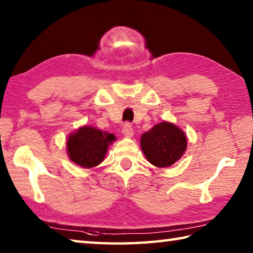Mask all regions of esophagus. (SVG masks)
<instances>
[{
    "mask_svg": "<svg viewBox=\"0 0 253 253\" xmlns=\"http://www.w3.org/2000/svg\"><path fill=\"white\" fill-rule=\"evenodd\" d=\"M122 133L126 136H127V138H132V136H133L134 132H133V129H132V126H130L129 123L124 124L123 127H122Z\"/></svg>",
    "mask_w": 253,
    "mask_h": 253,
    "instance_id": "1",
    "label": "esophagus"
}]
</instances>
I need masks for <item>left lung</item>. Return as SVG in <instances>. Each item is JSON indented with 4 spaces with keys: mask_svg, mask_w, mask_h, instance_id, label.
<instances>
[{
    "mask_svg": "<svg viewBox=\"0 0 253 253\" xmlns=\"http://www.w3.org/2000/svg\"><path fill=\"white\" fill-rule=\"evenodd\" d=\"M140 145L151 165L167 168L182 158L188 147V140L179 126L163 121L141 135Z\"/></svg>",
    "mask_w": 253,
    "mask_h": 253,
    "instance_id": "8db88e82",
    "label": "left lung"
}]
</instances>
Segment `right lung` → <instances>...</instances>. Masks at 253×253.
Here are the masks:
<instances>
[{"mask_svg":"<svg viewBox=\"0 0 253 253\" xmlns=\"http://www.w3.org/2000/svg\"><path fill=\"white\" fill-rule=\"evenodd\" d=\"M115 140V136L108 132H102L91 126H83L68 136L66 152L75 165L90 169L104 160L109 145Z\"/></svg>","mask_w":253,"mask_h":253,"instance_id":"1","label":"right lung"}]
</instances>
